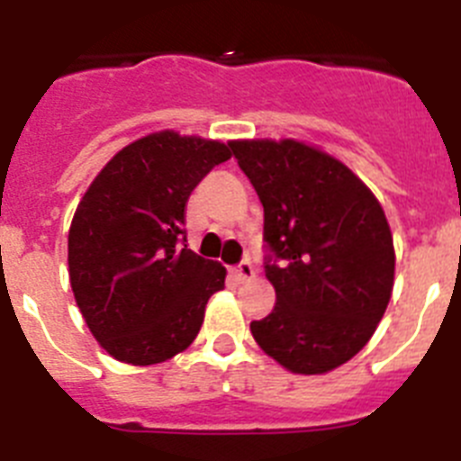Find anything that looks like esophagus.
I'll return each instance as SVG.
<instances>
[{
    "label": "esophagus",
    "instance_id": "esophagus-1",
    "mask_svg": "<svg viewBox=\"0 0 461 461\" xmlns=\"http://www.w3.org/2000/svg\"><path fill=\"white\" fill-rule=\"evenodd\" d=\"M235 276H238L240 281H249L251 276H254V266H251V260H240L238 266H235Z\"/></svg>",
    "mask_w": 461,
    "mask_h": 461
}]
</instances>
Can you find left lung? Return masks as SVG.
I'll return each mask as SVG.
<instances>
[{"label": "left lung", "instance_id": "8db88e82", "mask_svg": "<svg viewBox=\"0 0 461 461\" xmlns=\"http://www.w3.org/2000/svg\"><path fill=\"white\" fill-rule=\"evenodd\" d=\"M263 205L276 304L256 344L295 374H323L372 339L394 281L393 233L372 191L297 140L228 142Z\"/></svg>", "mask_w": 461, "mask_h": 461}]
</instances>
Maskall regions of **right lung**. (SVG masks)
I'll list each match as a JSON object with an SVG mask.
<instances>
[{
  "label": "right lung",
  "instance_id": "right-lung-1",
  "mask_svg": "<svg viewBox=\"0 0 461 461\" xmlns=\"http://www.w3.org/2000/svg\"><path fill=\"white\" fill-rule=\"evenodd\" d=\"M223 142L161 131L126 145L83 195L68 230V276L83 319L113 357L166 362L195 339L217 260L186 249V203Z\"/></svg>",
  "mask_w": 461,
  "mask_h": 461
}]
</instances>
